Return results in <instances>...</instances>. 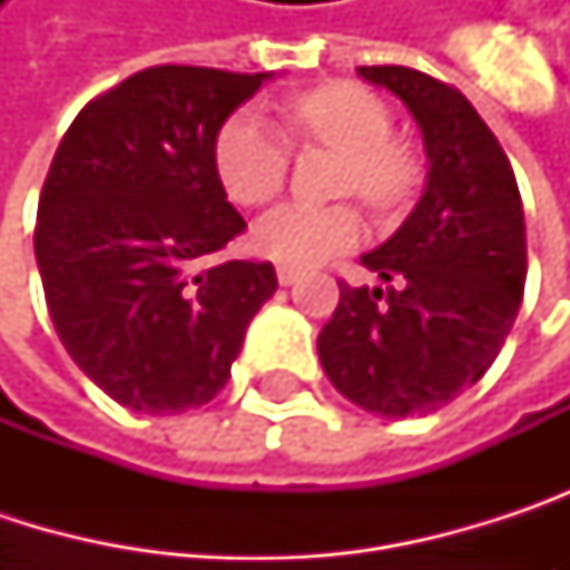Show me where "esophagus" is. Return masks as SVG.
I'll list each match as a JSON object with an SVG mask.
<instances>
[{"mask_svg":"<svg viewBox=\"0 0 570 570\" xmlns=\"http://www.w3.org/2000/svg\"><path fill=\"white\" fill-rule=\"evenodd\" d=\"M296 277H299V274H296L293 267H277V281H281V286H293L296 284Z\"/></svg>","mask_w":570,"mask_h":570,"instance_id":"obj_1","label":"esophagus"}]
</instances>
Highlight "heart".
<instances>
[{
    "instance_id": "b5f03b06",
    "label": "heart",
    "mask_w": 570,
    "mask_h": 570,
    "mask_svg": "<svg viewBox=\"0 0 570 570\" xmlns=\"http://www.w3.org/2000/svg\"><path fill=\"white\" fill-rule=\"evenodd\" d=\"M284 121L296 138L320 141L346 158L340 190H353L380 210L409 194L415 165L405 148L390 141L393 115L373 91L346 81L303 91L284 105ZM214 161L237 204L264 207L284 190L289 145L267 118L244 111L220 128ZM360 234L363 220L350 204H284L254 227V250L274 264L306 271L356 247Z\"/></svg>"
}]
</instances>
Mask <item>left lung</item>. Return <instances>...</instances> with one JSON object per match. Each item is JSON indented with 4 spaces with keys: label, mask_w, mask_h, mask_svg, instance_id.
Returning a JSON list of instances; mask_svg holds the SVG:
<instances>
[{
    "label": "left lung",
    "mask_w": 570,
    "mask_h": 570,
    "mask_svg": "<svg viewBox=\"0 0 570 570\" xmlns=\"http://www.w3.org/2000/svg\"><path fill=\"white\" fill-rule=\"evenodd\" d=\"M356 75L393 91L425 145V190L363 264L393 286L340 284L316 350L360 409L412 419L475 386L495 363L524 293V210L514 171L462 91L402 65Z\"/></svg>",
    "instance_id": "obj_1"
}]
</instances>
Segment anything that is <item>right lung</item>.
I'll use <instances>...</instances> for the list:
<instances>
[{
  "mask_svg": "<svg viewBox=\"0 0 570 570\" xmlns=\"http://www.w3.org/2000/svg\"><path fill=\"white\" fill-rule=\"evenodd\" d=\"M274 71L155 65L88 101L39 197L36 261L78 370L131 412L197 409L227 386L274 264L204 267L247 224L214 145Z\"/></svg>",
  "mask_w": 570,
  "mask_h": 570,
  "instance_id": "1",
  "label": "right lung"
}]
</instances>
